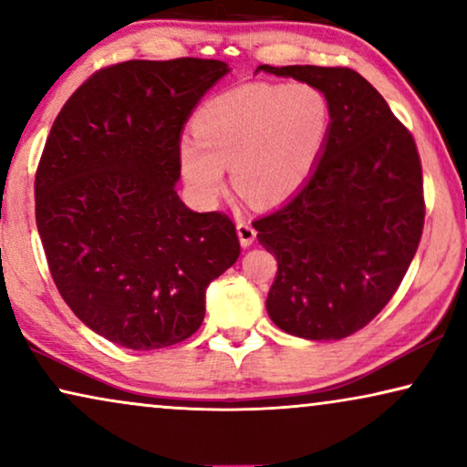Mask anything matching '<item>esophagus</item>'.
Here are the masks:
<instances>
[{
  "instance_id": "1",
  "label": "esophagus",
  "mask_w": 467,
  "mask_h": 467,
  "mask_svg": "<svg viewBox=\"0 0 467 467\" xmlns=\"http://www.w3.org/2000/svg\"><path fill=\"white\" fill-rule=\"evenodd\" d=\"M235 229H238V238H240V244L242 246H251L254 238H257V232H254V227L251 225V223L246 221H238V225H235Z\"/></svg>"
}]
</instances>
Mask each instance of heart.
<instances>
[{
	"mask_svg": "<svg viewBox=\"0 0 467 467\" xmlns=\"http://www.w3.org/2000/svg\"><path fill=\"white\" fill-rule=\"evenodd\" d=\"M329 131L325 95L308 82H246L208 99L193 117V136L181 142V170L203 202L225 187V168L238 191L257 203L296 195L321 157Z\"/></svg>",
	"mask_w": 467,
	"mask_h": 467,
	"instance_id": "b5f03b06",
	"label": "heart"
}]
</instances>
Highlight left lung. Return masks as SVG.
I'll list each match as a JSON object with an SVG mask.
<instances>
[{
    "label": "left lung",
    "mask_w": 467,
    "mask_h": 467,
    "mask_svg": "<svg viewBox=\"0 0 467 467\" xmlns=\"http://www.w3.org/2000/svg\"><path fill=\"white\" fill-rule=\"evenodd\" d=\"M325 95L329 131L302 189L253 221L276 254L267 315L286 334L342 340L395 296L425 223L423 170L412 133L350 67L259 66Z\"/></svg>",
    "instance_id": "1"
}]
</instances>
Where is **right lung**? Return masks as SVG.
Here are the masks:
<instances>
[{
	"instance_id": "add662e5",
	"label": "right lung",
	"mask_w": 467,
	"mask_h": 467,
	"mask_svg": "<svg viewBox=\"0 0 467 467\" xmlns=\"http://www.w3.org/2000/svg\"><path fill=\"white\" fill-rule=\"evenodd\" d=\"M216 59L125 61L87 78L57 114L36 171V223L48 270L76 317L133 350L187 340L206 289L240 254L225 213L176 193L181 136Z\"/></svg>"
}]
</instances>
